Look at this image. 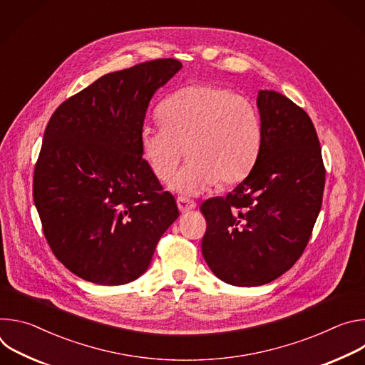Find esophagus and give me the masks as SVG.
Instances as JSON below:
<instances>
[{
	"mask_svg": "<svg viewBox=\"0 0 365 365\" xmlns=\"http://www.w3.org/2000/svg\"><path fill=\"white\" fill-rule=\"evenodd\" d=\"M176 202H178L179 211H180L182 214H186V212L195 210V206H196V203H195L192 199H187V197H185V196H179Z\"/></svg>",
	"mask_w": 365,
	"mask_h": 365,
	"instance_id": "obj_1",
	"label": "esophagus"
}]
</instances>
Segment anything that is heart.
I'll use <instances>...</instances> for the list:
<instances>
[{"instance_id":"heart-1","label":"heart","mask_w":365,"mask_h":365,"mask_svg":"<svg viewBox=\"0 0 365 365\" xmlns=\"http://www.w3.org/2000/svg\"><path fill=\"white\" fill-rule=\"evenodd\" d=\"M160 125H143L140 150L159 180H168L186 151L190 160L173 176V190L197 195L244 179L263 143V123L254 103L215 85H189L159 107Z\"/></svg>"}]
</instances>
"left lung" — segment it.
Returning <instances> with one entry per match:
<instances>
[{"mask_svg": "<svg viewBox=\"0 0 365 365\" xmlns=\"http://www.w3.org/2000/svg\"><path fill=\"white\" fill-rule=\"evenodd\" d=\"M263 143L248 176L200 205L202 254L222 282L252 287L286 273L306 248L322 206L325 168L314 123L284 95L259 91Z\"/></svg>", "mask_w": 365, "mask_h": 365, "instance_id": "obj_1", "label": "left lung"}]
</instances>
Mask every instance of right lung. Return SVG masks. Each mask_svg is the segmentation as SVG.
<instances>
[{
  "label": "right lung",
  "instance_id": "right-lung-1",
  "mask_svg": "<svg viewBox=\"0 0 365 365\" xmlns=\"http://www.w3.org/2000/svg\"><path fill=\"white\" fill-rule=\"evenodd\" d=\"M180 69L176 59H158L107 73L50 117L34 205L51 251L86 282L117 286L140 277L179 217L143 159L140 130L154 92Z\"/></svg>",
  "mask_w": 365,
  "mask_h": 365
}]
</instances>
